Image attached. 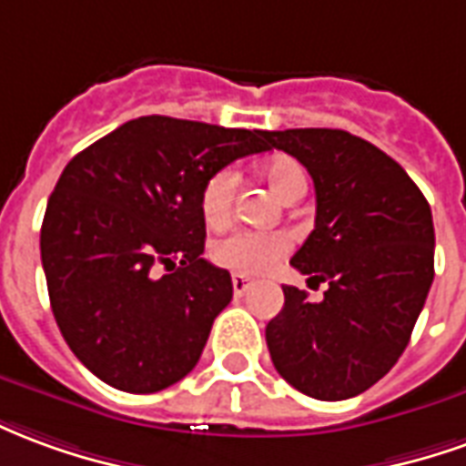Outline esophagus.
<instances>
[{"label":"esophagus","instance_id":"34e87169","mask_svg":"<svg viewBox=\"0 0 466 466\" xmlns=\"http://www.w3.org/2000/svg\"><path fill=\"white\" fill-rule=\"evenodd\" d=\"M250 289V280L246 276H240V273H233V293L236 296H243V293Z\"/></svg>","mask_w":466,"mask_h":466}]
</instances>
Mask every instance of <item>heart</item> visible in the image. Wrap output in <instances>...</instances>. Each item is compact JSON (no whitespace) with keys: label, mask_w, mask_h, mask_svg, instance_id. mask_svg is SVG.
Wrapping results in <instances>:
<instances>
[{"label":"heart","mask_w":466,"mask_h":466,"mask_svg":"<svg viewBox=\"0 0 466 466\" xmlns=\"http://www.w3.org/2000/svg\"><path fill=\"white\" fill-rule=\"evenodd\" d=\"M263 180L276 196L283 198L306 190V170L299 160L293 157H273L263 165ZM238 187V175L230 167L216 170L208 177L200 190V213L208 226H223L230 210H233V198ZM289 250V240L280 233H256V230H233L213 246V258L246 276H258L266 273L279 263Z\"/></svg>","instance_id":"1"}]
</instances>
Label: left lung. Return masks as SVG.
Wrapping results in <instances>:
<instances>
[{"label":"left lung","mask_w":466,"mask_h":466,"mask_svg":"<svg viewBox=\"0 0 466 466\" xmlns=\"http://www.w3.org/2000/svg\"><path fill=\"white\" fill-rule=\"evenodd\" d=\"M316 187V226L291 258L323 301L283 286L266 326L270 361L293 389L341 401L374 386L404 354L434 280L431 208L404 167L346 130L268 133Z\"/></svg>","instance_id":"left-lung-1"}]
</instances>
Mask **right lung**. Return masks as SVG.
<instances>
[{"label": "right lung", "instance_id": "add662e5", "mask_svg": "<svg viewBox=\"0 0 466 466\" xmlns=\"http://www.w3.org/2000/svg\"><path fill=\"white\" fill-rule=\"evenodd\" d=\"M266 150V130L147 115L62 170L39 233L42 268L59 331L105 384L153 394L193 371L233 299L230 273L200 258V190Z\"/></svg>", "mask_w": 466, "mask_h": 466}]
</instances>
